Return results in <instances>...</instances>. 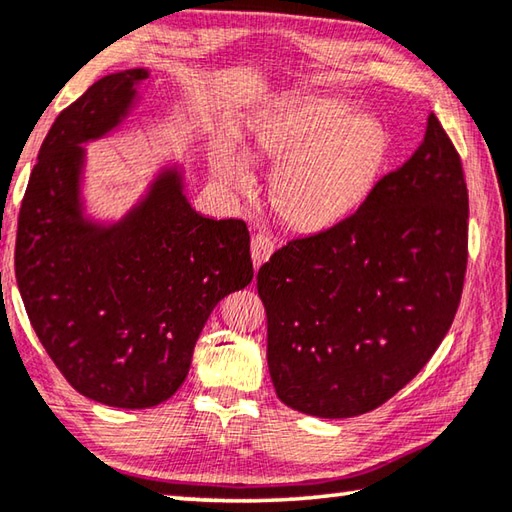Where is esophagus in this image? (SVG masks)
Returning <instances> with one entry per match:
<instances>
[{
	"mask_svg": "<svg viewBox=\"0 0 512 512\" xmlns=\"http://www.w3.org/2000/svg\"><path fill=\"white\" fill-rule=\"evenodd\" d=\"M273 250H275V239L268 233H257L253 235V239H250V257H253L255 268L268 262V257L273 255Z\"/></svg>",
	"mask_w": 512,
	"mask_h": 512,
	"instance_id": "1",
	"label": "esophagus"
}]
</instances>
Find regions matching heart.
<instances>
[{"label": "heart", "instance_id": "b5f03b06", "mask_svg": "<svg viewBox=\"0 0 512 512\" xmlns=\"http://www.w3.org/2000/svg\"><path fill=\"white\" fill-rule=\"evenodd\" d=\"M337 97L299 95L253 126L262 155L282 159L273 175V204L288 224L324 228L362 202L388 153V133ZM215 173L235 190L253 182L250 159L228 150Z\"/></svg>", "mask_w": 512, "mask_h": 512}]
</instances>
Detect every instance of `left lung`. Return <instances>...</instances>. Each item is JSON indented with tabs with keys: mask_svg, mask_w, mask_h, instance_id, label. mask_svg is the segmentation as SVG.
I'll return each instance as SVG.
<instances>
[{
	"mask_svg": "<svg viewBox=\"0 0 512 512\" xmlns=\"http://www.w3.org/2000/svg\"><path fill=\"white\" fill-rule=\"evenodd\" d=\"M468 264L462 159L430 113L424 142L342 222L259 268L275 393L299 413L364 415L442 344Z\"/></svg>",
	"mask_w": 512,
	"mask_h": 512,
	"instance_id": "1",
	"label": "left lung"
}]
</instances>
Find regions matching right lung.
Here are the masks:
<instances>
[{"mask_svg":"<svg viewBox=\"0 0 512 512\" xmlns=\"http://www.w3.org/2000/svg\"><path fill=\"white\" fill-rule=\"evenodd\" d=\"M146 79L106 75L57 115L17 219L15 277L39 342L77 393L115 408L173 397L208 315L253 279L246 224L195 213L175 168L122 222L84 217L82 144L122 122Z\"/></svg>","mask_w":512,"mask_h":512,"instance_id":"add662e5","label":"right lung"}]
</instances>
